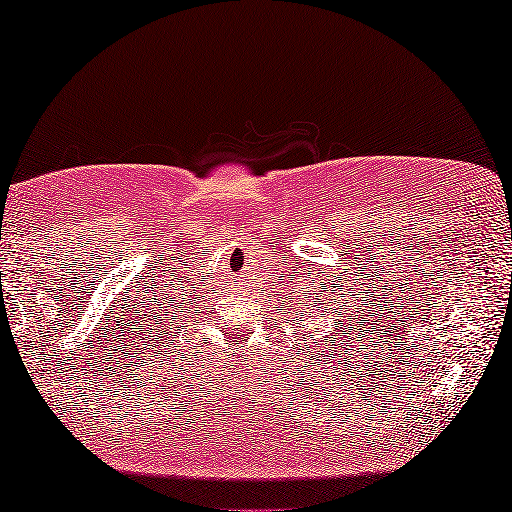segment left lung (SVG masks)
<instances>
[{
  "instance_id": "1",
  "label": "left lung",
  "mask_w": 512,
  "mask_h": 512,
  "mask_svg": "<svg viewBox=\"0 0 512 512\" xmlns=\"http://www.w3.org/2000/svg\"><path fill=\"white\" fill-rule=\"evenodd\" d=\"M344 335H346V332H344ZM348 335H351V332H348Z\"/></svg>"
}]
</instances>
